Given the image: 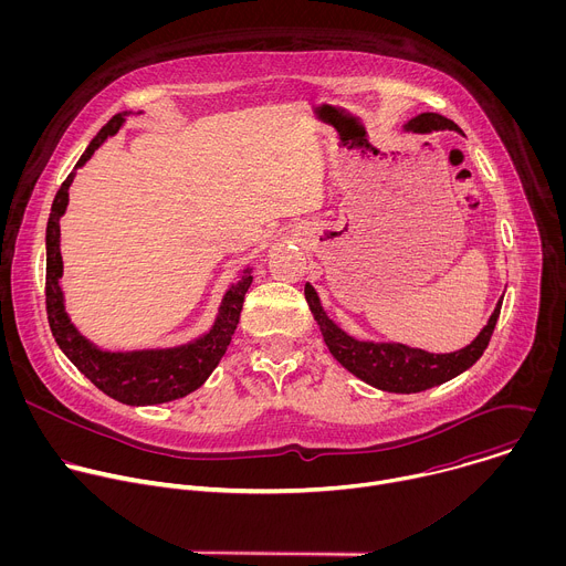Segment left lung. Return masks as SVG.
<instances>
[{"mask_svg": "<svg viewBox=\"0 0 566 566\" xmlns=\"http://www.w3.org/2000/svg\"><path fill=\"white\" fill-rule=\"evenodd\" d=\"M402 129L415 132V134L454 129L461 134V129L450 118L432 112L415 116L412 120L402 125ZM304 295L332 356L363 382L382 391H394V394H417V391L443 385L454 376L463 374L465 369H470L491 343V336L495 332L497 317L502 311V300H504L502 295L486 322V327L479 332V336L470 345L450 354H430L426 349L408 347L400 343L358 340L349 336L345 329H340L327 315L315 289L308 282L304 286Z\"/></svg>", "mask_w": 566, "mask_h": 566, "instance_id": "left-lung-1", "label": "left lung"}]
</instances>
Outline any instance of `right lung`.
I'll return each instance as SVG.
<instances>
[{
	"label": "right lung",
	"instance_id": "right-lung-1",
	"mask_svg": "<svg viewBox=\"0 0 566 566\" xmlns=\"http://www.w3.org/2000/svg\"><path fill=\"white\" fill-rule=\"evenodd\" d=\"M132 112L116 114L90 143L85 154L80 156L73 172L60 186L49 223H46V315L51 334L62 349V354L77 367L80 374H85L101 391L112 396L125 406H158V402H170L188 396L199 389L208 376L219 365L226 354L232 334L237 329L241 306H244V295L253 282V269H244L234 284L221 297L217 317L212 327L199 338L177 345V347H156V349H132V352H109L101 349L92 340L75 329L71 322L64 293L60 286L62 277V255H60V217L69 206V188L73 184L75 170L83 168L94 151L114 136ZM143 114V112H136Z\"/></svg>",
	"mask_w": 566,
	"mask_h": 566
}]
</instances>
